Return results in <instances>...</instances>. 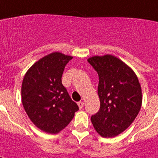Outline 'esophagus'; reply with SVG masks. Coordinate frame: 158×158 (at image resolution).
<instances>
[{
  "mask_svg": "<svg viewBox=\"0 0 158 158\" xmlns=\"http://www.w3.org/2000/svg\"><path fill=\"white\" fill-rule=\"evenodd\" d=\"M83 105H84L83 102H82V101L78 102V106H79V108H80V109H82V108H83Z\"/></svg>",
  "mask_w": 158,
  "mask_h": 158,
  "instance_id": "esophagus-1",
  "label": "esophagus"
}]
</instances>
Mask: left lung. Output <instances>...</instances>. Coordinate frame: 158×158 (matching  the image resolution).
I'll list each match as a JSON object with an SVG mask.
<instances>
[{
	"instance_id": "obj_1",
	"label": "left lung",
	"mask_w": 158,
	"mask_h": 158,
	"mask_svg": "<svg viewBox=\"0 0 158 158\" xmlns=\"http://www.w3.org/2000/svg\"><path fill=\"white\" fill-rule=\"evenodd\" d=\"M99 75V112L91 116L95 131L114 137L130 126L140 112L142 93L138 78L128 65L106 54L87 59Z\"/></svg>"
}]
</instances>
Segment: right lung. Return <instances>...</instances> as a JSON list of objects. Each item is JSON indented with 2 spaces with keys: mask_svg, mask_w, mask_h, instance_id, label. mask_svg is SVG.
Masks as SVG:
<instances>
[{
  "mask_svg": "<svg viewBox=\"0 0 158 158\" xmlns=\"http://www.w3.org/2000/svg\"><path fill=\"white\" fill-rule=\"evenodd\" d=\"M73 57L54 52L34 63L24 76L22 101L30 120L39 129L56 134L79 110L62 83V75Z\"/></svg>",
  "mask_w": 158,
  "mask_h": 158,
  "instance_id": "add662e5",
  "label": "right lung"
}]
</instances>
